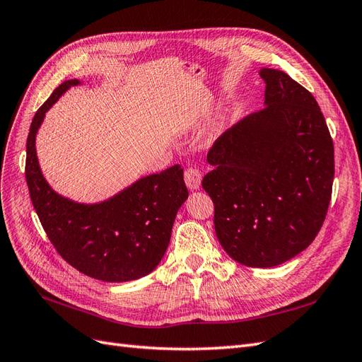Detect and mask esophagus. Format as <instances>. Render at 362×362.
<instances>
[{"instance_id":"esophagus-1","label":"esophagus","mask_w":362,"mask_h":362,"mask_svg":"<svg viewBox=\"0 0 362 362\" xmlns=\"http://www.w3.org/2000/svg\"><path fill=\"white\" fill-rule=\"evenodd\" d=\"M184 181H185V185H187L190 190H198L201 187L202 175L198 169L189 168L187 170L184 172Z\"/></svg>"}]
</instances>
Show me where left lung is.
I'll return each mask as SVG.
<instances>
[{
    "instance_id": "obj_1",
    "label": "left lung",
    "mask_w": 362,
    "mask_h": 362,
    "mask_svg": "<svg viewBox=\"0 0 362 362\" xmlns=\"http://www.w3.org/2000/svg\"><path fill=\"white\" fill-rule=\"evenodd\" d=\"M264 108L218 137L202 180L226 254L267 269L319 234L334 182V144L314 96L288 74L262 68Z\"/></svg>"
}]
</instances>
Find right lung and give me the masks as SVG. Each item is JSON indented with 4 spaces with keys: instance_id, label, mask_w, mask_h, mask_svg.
Wrapping results in <instances>:
<instances>
[{
    "instance_id": "1",
    "label": "right lung",
    "mask_w": 362,
    "mask_h": 362,
    "mask_svg": "<svg viewBox=\"0 0 362 362\" xmlns=\"http://www.w3.org/2000/svg\"><path fill=\"white\" fill-rule=\"evenodd\" d=\"M80 80L62 83L36 112L27 139L25 178L33 206L64 261L84 275L127 282L154 270L166 252L175 217L189 198L181 166L152 173L96 204L75 202L45 180L36 154V136L45 113Z\"/></svg>"
}]
</instances>
